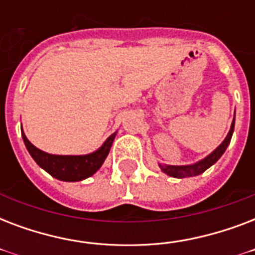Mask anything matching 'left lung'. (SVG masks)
Segmentation results:
<instances>
[{"label": "left lung", "instance_id": "1", "mask_svg": "<svg viewBox=\"0 0 255 255\" xmlns=\"http://www.w3.org/2000/svg\"><path fill=\"white\" fill-rule=\"evenodd\" d=\"M236 118V115H234ZM234 131V119L230 127L229 133L226 135L225 140L214 149L209 156H206L205 159L200 160L197 163L190 164V165H167V164H159L160 169L163 170L164 173H167L170 177L182 178V177H192V176H197V174L204 173L208 168H210L214 163H217V160L224 155V152L226 151V148L230 144L232 136H233Z\"/></svg>", "mask_w": 255, "mask_h": 255}]
</instances>
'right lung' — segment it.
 <instances>
[{"instance_id": "obj_1", "label": "right lung", "mask_w": 255, "mask_h": 255, "mask_svg": "<svg viewBox=\"0 0 255 255\" xmlns=\"http://www.w3.org/2000/svg\"><path fill=\"white\" fill-rule=\"evenodd\" d=\"M21 132L23 143L34 161L42 169H45L47 173L61 181H82V180L92 176L104 163V160L108 156V152L111 149L112 141L116 136V132L112 133L99 149H96L95 152L88 153V155L62 156L51 155V153L38 149L27 140L25 132L22 129Z\"/></svg>"}]
</instances>
